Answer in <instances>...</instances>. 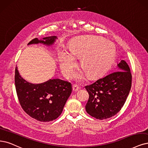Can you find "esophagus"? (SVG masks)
I'll list each match as a JSON object with an SVG mask.
<instances>
[{
	"mask_svg": "<svg viewBox=\"0 0 148 148\" xmlns=\"http://www.w3.org/2000/svg\"><path fill=\"white\" fill-rule=\"evenodd\" d=\"M79 88L77 85H73V92H77L79 90Z\"/></svg>",
	"mask_w": 148,
	"mask_h": 148,
	"instance_id": "esophagus-1",
	"label": "esophagus"
}]
</instances>
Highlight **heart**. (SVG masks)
Here are the masks:
<instances>
[{
  "label": "heart",
  "mask_w": 148,
  "mask_h": 148,
  "mask_svg": "<svg viewBox=\"0 0 148 148\" xmlns=\"http://www.w3.org/2000/svg\"><path fill=\"white\" fill-rule=\"evenodd\" d=\"M69 52L64 49L58 51V57L64 74L68 78L73 77L76 66L75 59H80L82 71L76 75L79 82L87 77L96 79L100 77L109 68L115 56L113 43L100 36L86 35L77 37L71 41Z\"/></svg>",
  "instance_id": "heart-1"
}]
</instances>
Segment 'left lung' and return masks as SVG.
<instances>
[{"label":"left lung","instance_id":"left-lung-1","mask_svg":"<svg viewBox=\"0 0 148 148\" xmlns=\"http://www.w3.org/2000/svg\"><path fill=\"white\" fill-rule=\"evenodd\" d=\"M117 71L103 75L85 86L89 99L85 106L86 112L98 119L111 118L120 111L132 85V74L124 60L117 63Z\"/></svg>","mask_w":148,"mask_h":148}]
</instances>
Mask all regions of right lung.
<instances>
[{
  "mask_svg": "<svg viewBox=\"0 0 148 148\" xmlns=\"http://www.w3.org/2000/svg\"><path fill=\"white\" fill-rule=\"evenodd\" d=\"M58 39L51 36L38 40L35 38L28 45L42 44L52 46ZM15 86L20 104L30 116L41 122L57 119L62 114L66 101L72 92V85L67 81L51 79L41 84H32L21 77L16 66Z\"/></svg>",
  "mask_w": 148,
  "mask_h": 148,
  "instance_id": "add662e5",
  "label": "right lung"
}]
</instances>
